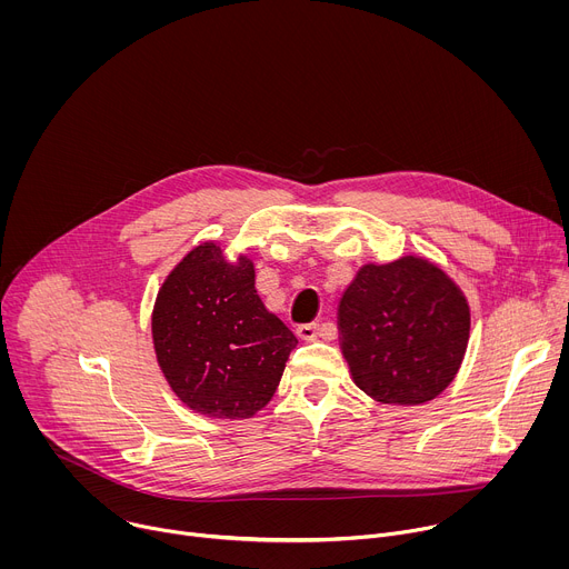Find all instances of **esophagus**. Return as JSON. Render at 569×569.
I'll return each mask as SVG.
<instances>
[{"label": "esophagus", "mask_w": 569, "mask_h": 569, "mask_svg": "<svg viewBox=\"0 0 569 569\" xmlns=\"http://www.w3.org/2000/svg\"><path fill=\"white\" fill-rule=\"evenodd\" d=\"M297 336L303 342H315L319 338V323H301L297 329Z\"/></svg>", "instance_id": "1"}]
</instances>
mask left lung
Returning <instances> with one entry per match:
<instances>
[{"mask_svg": "<svg viewBox=\"0 0 569 569\" xmlns=\"http://www.w3.org/2000/svg\"><path fill=\"white\" fill-rule=\"evenodd\" d=\"M338 331L351 378L367 396L421 405L455 380L470 338V308L437 263L408 254L358 270L338 303Z\"/></svg>", "mask_w": 569, "mask_h": 569, "instance_id": "1", "label": "left lung"}]
</instances>
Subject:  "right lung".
I'll return each instance as SVG.
<instances>
[{
	"label": "right lung",
	"instance_id": "right-lung-1",
	"mask_svg": "<svg viewBox=\"0 0 569 569\" xmlns=\"http://www.w3.org/2000/svg\"><path fill=\"white\" fill-rule=\"evenodd\" d=\"M157 365L189 410L250 419L274 396L297 338L266 308L254 263L229 261L216 240L196 246L152 306Z\"/></svg>",
	"mask_w": 569,
	"mask_h": 569
}]
</instances>
